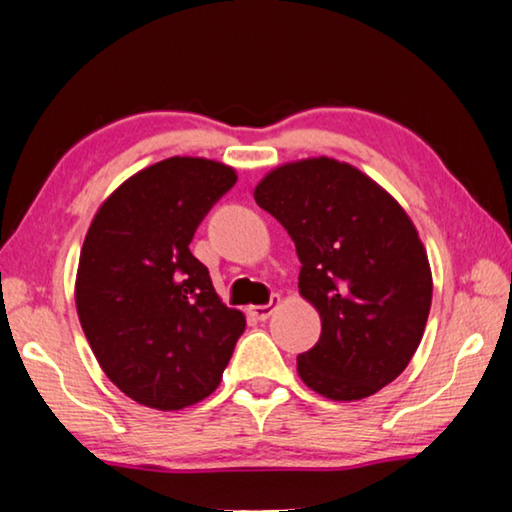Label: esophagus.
<instances>
[{"mask_svg":"<svg viewBox=\"0 0 512 512\" xmlns=\"http://www.w3.org/2000/svg\"><path fill=\"white\" fill-rule=\"evenodd\" d=\"M279 303H282V298H279V293H272L268 305H254V307H249V314H251V317H254V319H258V321H265V319L272 317V312L277 310Z\"/></svg>","mask_w":512,"mask_h":512,"instance_id":"obj_1","label":"esophagus"}]
</instances>
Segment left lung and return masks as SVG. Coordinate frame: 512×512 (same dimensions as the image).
<instances>
[{"label": "left lung", "mask_w": 512, "mask_h": 512, "mask_svg": "<svg viewBox=\"0 0 512 512\" xmlns=\"http://www.w3.org/2000/svg\"><path fill=\"white\" fill-rule=\"evenodd\" d=\"M258 207L296 242L300 296L319 310V342L298 375L333 401L387 387L422 342L431 268L403 207L373 179L333 158L298 160L256 186Z\"/></svg>", "instance_id": "left-lung-1"}]
</instances>
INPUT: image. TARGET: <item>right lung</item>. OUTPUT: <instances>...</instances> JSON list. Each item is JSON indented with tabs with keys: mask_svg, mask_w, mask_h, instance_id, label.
Segmentation results:
<instances>
[{
	"mask_svg": "<svg viewBox=\"0 0 512 512\" xmlns=\"http://www.w3.org/2000/svg\"><path fill=\"white\" fill-rule=\"evenodd\" d=\"M235 181L214 160H160L118 186L90 223L76 312L102 370L132 401L181 410L219 387L247 321L221 303L188 244Z\"/></svg>",
	"mask_w": 512,
	"mask_h": 512,
	"instance_id": "obj_1",
	"label": "right lung"
}]
</instances>
